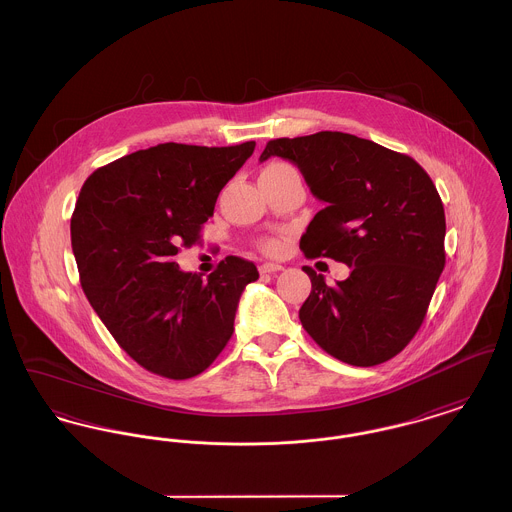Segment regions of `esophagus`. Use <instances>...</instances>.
<instances>
[{
	"label": "esophagus",
	"instance_id": "34e87169",
	"mask_svg": "<svg viewBox=\"0 0 512 512\" xmlns=\"http://www.w3.org/2000/svg\"><path fill=\"white\" fill-rule=\"evenodd\" d=\"M281 269H283L281 264L266 262V264H262V266H260V273H277V271H281Z\"/></svg>",
	"mask_w": 512,
	"mask_h": 512
}]
</instances>
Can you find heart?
Wrapping results in <instances>:
<instances>
[{
    "mask_svg": "<svg viewBox=\"0 0 512 512\" xmlns=\"http://www.w3.org/2000/svg\"><path fill=\"white\" fill-rule=\"evenodd\" d=\"M285 165H287V163H271V165H268L264 171H269V169H279V167H285ZM277 246H279V244H277V241H273V239H268V241H264V243H262V248H264V250H268V252L277 250Z\"/></svg>",
    "mask_w": 512,
    "mask_h": 512,
    "instance_id": "b5f03b06",
    "label": "heart"
}]
</instances>
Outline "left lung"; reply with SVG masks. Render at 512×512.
I'll return each instance as SVG.
<instances>
[{"mask_svg":"<svg viewBox=\"0 0 512 512\" xmlns=\"http://www.w3.org/2000/svg\"><path fill=\"white\" fill-rule=\"evenodd\" d=\"M271 156L298 165L323 202L300 239L304 256L352 269L327 285L302 268L312 281L302 327L341 362L391 360L420 329L445 268V210L430 175L406 154L337 131L269 140L260 162Z\"/></svg>","mask_w":512,"mask_h":512,"instance_id":"1","label":"left lung"}]
</instances>
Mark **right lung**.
Returning a JSON list of instances; mask_svg holds the SVG:
<instances>
[{
	"label": "right lung",
	"mask_w": 512,
	"mask_h": 512,
	"mask_svg": "<svg viewBox=\"0 0 512 512\" xmlns=\"http://www.w3.org/2000/svg\"><path fill=\"white\" fill-rule=\"evenodd\" d=\"M256 142H165L98 167L71 217V246L88 302L117 345L144 370L189 379L229 343L244 287L258 269L227 256L202 275L173 262L200 241L217 196Z\"/></svg>",
	"instance_id": "add662e5"
}]
</instances>
